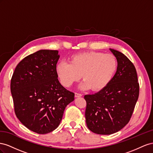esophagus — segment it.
I'll return each instance as SVG.
<instances>
[{
    "label": "esophagus",
    "instance_id": "esophagus-1",
    "mask_svg": "<svg viewBox=\"0 0 153 153\" xmlns=\"http://www.w3.org/2000/svg\"><path fill=\"white\" fill-rule=\"evenodd\" d=\"M81 96H82V94H80V93H77V92H76V93H75V97H81Z\"/></svg>",
    "mask_w": 153,
    "mask_h": 153
}]
</instances>
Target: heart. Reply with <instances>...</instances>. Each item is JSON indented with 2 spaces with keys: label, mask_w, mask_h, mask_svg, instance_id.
Instances as JSON below:
<instances>
[{
  "label": "heart",
  "mask_w": 153,
  "mask_h": 153,
  "mask_svg": "<svg viewBox=\"0 0 153 153\" xmlns=\"http://www.w3.org/2000/svg\"><path fill=\"white\" fill-rule=\"evenodd\" d=\"M117 62L110 54L97 52H82L72 56L67 62H60L56 72L61 83L71 86L79 81L82 75V88L100 90L110 81L116 71Z\"/></svg>",
  "instance_id": "1"
}]
</instances>
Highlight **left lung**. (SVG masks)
I'll use <instances>...</instances> for the list:
<instances>
[{"instance_id":"1","label":"left lung","mask_w":153,"mask_h":153,"mask_svg":"<svg viewBox=\"0 0 153 153\" xmlns=\"http://www.w3.org/2000/svg\"><path fill=\"white\" fill-rule=\"evenodd\" d=\"M110 51L118 63L115 76L98 92L84 97L87 127L99 134H111L123 129L129 122L139 96L133 63L122 52Z\"/></svg>"}]
</instances>
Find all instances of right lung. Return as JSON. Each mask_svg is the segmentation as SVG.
I'll use <instances>...</instances> for the list:
<instances>
[{
    "instance_id": "right-lung-1",
    "label": "right lung",
    "mask_w": 153,
    "mask_h": 153,
    "mask_svg": "<svg viewBox=\"0 0 153 153\" xmlns=\"http://www.w3.org/2000/svg\"><path fill=\"white\" fill-rule=\"evenodd\" d=\"M58 51L40 50L17 65L11 79V92L16 117L38 134L58 127L74 93L60 84L56 72Z\"/></svg>"
}]
</instances>
